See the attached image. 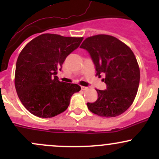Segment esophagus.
I'll use <instances>...</instances> for the list:
<instances>
[{"label": "esophagus", "mask_w": 159, "mask_h": 159, "mask_svg": "<svg viewBox=\"0 0 159 159\" xmlns=\"http://www.w3.org/2000/svg\"><path fill=\"white\" fill-rule=\"evenodd\" d=\"M89 89V88L88 87H84V86H81V90H83V91H85V90H88Z\"/></svg>", "instance_id": "esophagus-1"}]
</instances>
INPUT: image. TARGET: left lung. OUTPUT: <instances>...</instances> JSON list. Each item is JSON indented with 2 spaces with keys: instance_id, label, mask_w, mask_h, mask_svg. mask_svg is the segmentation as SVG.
Instances as JSON below:
<instances>
[{
  "instance_id": "left-lung-1",
  "label": "left lung",
  "mask_w": 159,
  "mask_h": 159,
  "mask_svg": "<svg viewBox=\"0 0 159 159\" xmlns=\"http://www.w3.org/2000/svg\"><path fill=\"white\" fill-rule=\"evenodd\" d=\"M81 48L89 53L95 66L96 75L107 85L96 89L98 99L88 102L92 113L106 118L124 113L133 103L140 81V70L131 48L113 36L98 34L86 38Z\"/></svg>"
}]
</instances>
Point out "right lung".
Returning <instances> with one entry per match:
<instances>
[{
	"instance_id": "1",
	"label": "right lung",
	"mask_w": 159,
	"mask_h": 159,
	"mask_svg": "<svg viewBox=\"0 0 159 159\" xmlns=\"http://www.w3.org/2000/svg\"><path fill=\"white\" fill-rule=\"evenodd\" d=\"M83 38L43 34L30 41L19 54L14 84L27 110L39 118H52L68 108L81 87L61 82L57 76L64 61L79 47Z\"/></svg>"
}]
</instances>
